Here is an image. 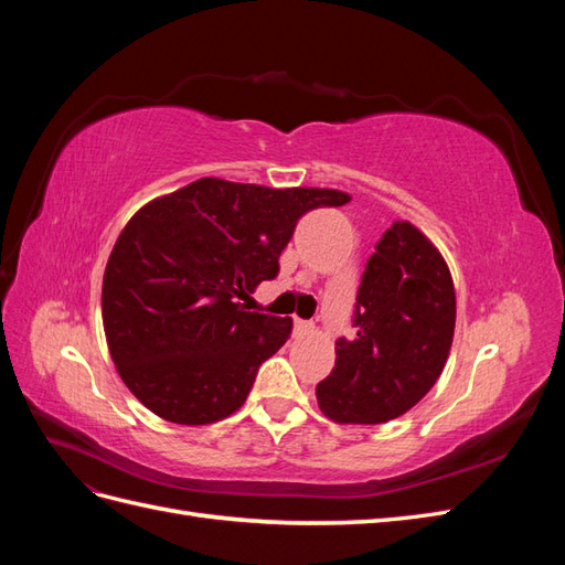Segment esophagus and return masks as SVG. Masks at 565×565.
Here are the masks:
<instances>
[{
  "instance_id": "34e87169",
  "label": "esophagus",
  "mask_w": 565,
  "mask_h": 565,
  "mask_svg": "<svg viewBox=\"0 0 565 565\" xmlns=\"http://www.w3.org/2000/svg\"><path fill=\"white\" fill-rule=\"evenodd\" d=\"M295 332L301 334V337H303V334H311V332H313V322L299 320V318H297V320H295Z\"/></svg>"
}]
</instances>
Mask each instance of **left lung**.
<instances>
[{"instance_id":"obj_1","label":"left lung","mask_w":565,"mask_h":565,"mask_svg":"<svg viewBox=\"0 0 565 565\" xmlns=\"http://www.w3.org/2000/svg\"><path fill=\"white\" fill-rule=\"evenodd\" d=\"M455 285L438 247L409 221L382 235L355 297L353 341L316 386L337 424H384L405 415L438 382L455 334Z\"/></svg>"}]
</instances>
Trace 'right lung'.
Listing matches in <instances>:
<instances>
[{
  "label": "right lung",
  "mask_w": 565,
  "mask_h": 565,
  "mask_svg": "<svg viewBox=\"0 0 565 565\" xmlns=\"http://www.w3.org/2000/svg\"><path fill=\"white\" fill-rule=\"evenodd\" d=\"M351 200L334 188H266L204 177L150 200L104 273V330L127 388L158 417L202 426L247 401L292 318L241 301L278 276L297 221Z\"/></svg>",
  "instance_id": "add662e5"
}]
</instances>
